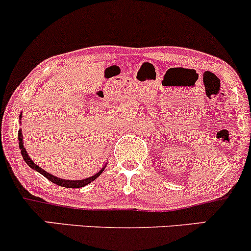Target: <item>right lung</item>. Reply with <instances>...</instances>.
Wrapping results in <instances>:
<instances>
[{
    "mask_svg": "<svg viewBox=\"0 0 251 251\" xmlns=\"http://www.w3.org/2000/svg\"><path fill=\"white\" fill-rule=\"evenodd\" d=\"M17 137H19V145H20V150H21V154H22V157H24L25 162L27 163L28 165H29L31 169L35 170V171H39L40 174H41L42 176H45V177L47 178L48 180L53 181L54 184H56V185H59V186H62V188H72V189L82 188V186L87 185V184L91 183V181L96 180L97 178L99 177V176L102 174L103 170H105V168L101 169V170H100L99 172H98V174H96L94 176H92V177L86 178V179H81V180H67V179H61V178H57V177H55V176H53V175L48 174V172H46L45 170H43V169L39 168V166H37L36 164L34 163L33 160L30 159V157H29V155H28L27 151H25V146H24V140H22V133H21V129H20V131H19V134H17Z\"/></svg>",
    "mask_w": 251,
    "mask_h": 251,
    "instance_id": "1",
    "label": "right lung"
}]
</instances>
